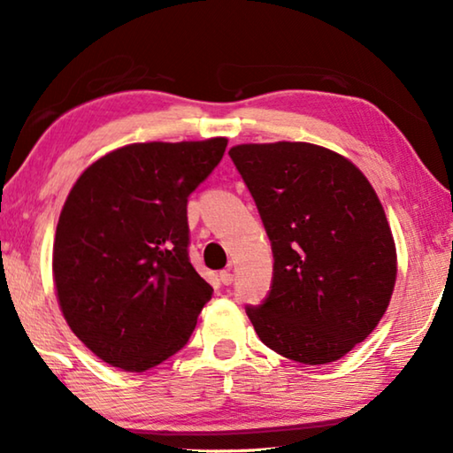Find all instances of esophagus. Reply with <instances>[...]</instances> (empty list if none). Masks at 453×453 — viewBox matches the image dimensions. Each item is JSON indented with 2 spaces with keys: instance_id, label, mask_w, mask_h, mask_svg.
<instances>
[{
  "instance_id": "1",
  "label": "esophagus",
  "mask_w": 453,
  "mask_h": 453,
  "mask_svg": "<svg viewBox=\"0 0 453 453\" xmlns=\"http://www.w3.org/2000/svg\"><path fill=\"white\" fill-rule=\"evenodd\" d=\"M219 281L224 283V286H229V283L234 281V273H232V270H224V272H219Z\"/></svg>"
}]
</instances>
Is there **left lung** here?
<instances>
[{
  "label": "left lung",
  "mask_w": 453,
  "mask_h": 453,
  "mask_svg": "<svg viewBox=\"0 0 453 453\" xmlns=\"http://www.w3.org/2000/svg\"><path fill=\"white\" fill-rule=\"evenodd\" d=\"M273 251V281L245 308L267 348L305 365L337 362L386 313L397 278L392 227L378 194L342 153L308 142L229 150Z\"/></svg>",
  "instance_id": "1"
}]
</instances>
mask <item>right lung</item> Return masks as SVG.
Returning a JSON list of instances; mask_svg holds the SVG:
<instances>
[{
  "label": "right lung",
  "mask_w": 453,
  "mask_h": 453,
  "mask_svg": "<svg viewBox=\"0 0 453 453\" xmlns=\"http://www.w3.org/2000/svg\"><path fill=\"white\" fill-rule=\"evenodd\" d=\"M226 145L129 143L89 164L67 194L53 286L67 326L105 364L142 373L165 362L211 300L188 257V197Z\"/></svg>",
  "instance_id": "right-lung-1"
}]
</instances>
